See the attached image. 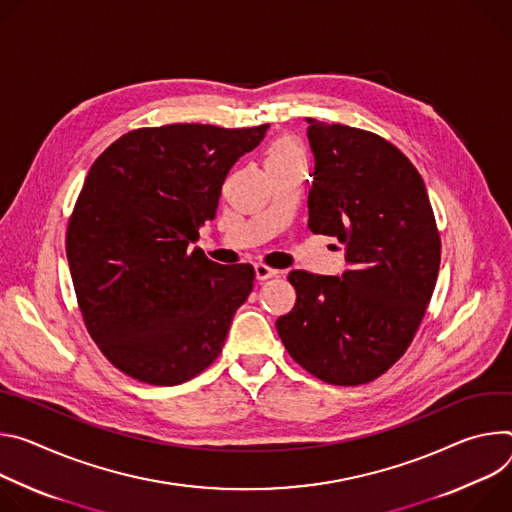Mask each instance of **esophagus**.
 <instances>
[{
    "label": "esophagus",
    "mask_w": 512,
    "mask_h": 512,
    "mask_svg": "<svg viewBox=\"0 0 512 512\" xmlns=\"http://www.w3.org/2000/svg\"><path fill=\"white\" fill-rule=\"evenodd\" d=\"M254 272H256V278H258V280H268V278H272V276L278 274L276 268H270V266H266V264H254Z\"/></svg>",
    "instance_id": "1"
}]
</instances>
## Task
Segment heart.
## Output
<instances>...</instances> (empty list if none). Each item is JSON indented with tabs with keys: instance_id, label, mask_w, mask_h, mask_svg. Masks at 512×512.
Instances as JSON below:
<instances>
[{
	"instance_id": "1",
	"label": "heart",
	"mask_w": 512,
	"mask_h": 512,
	"mask_svg": "<svg viewBox=\"0 0 512 512\" xmlns=\"http://www.w3.org/2000/svg\"><path fill=\"white\" fill-rule=\"evenodd\" d=\"M266 166H278V168H293V166H305V154L297 140L293 138H278L270 144L266 152Z\"/></svg>"
}]
</instances>
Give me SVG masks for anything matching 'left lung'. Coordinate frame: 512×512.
Masks as SVG:
<instances>
[{
  "label": "left lung",
  "instance_id": "left-lung-1",
  "mask_svg": "<svg viewBox=\"0 0 512 512\" xmlns=\"http://www.w3.org/2000/svg\"><path fill=\"white\" fill-rule=\"evenodd\" d=\"M315 156L309 230L346 246L342 276L293 270L291 313L276 329L323 382L366 384L399 360L427 311L441 242L425 183L388 140L307 118Z\"/></svg>",
  "mask_w": 512,
  "mask_h": 512
}]
</instances>
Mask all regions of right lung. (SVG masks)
<instances>
[{"instance_id":"right-lung-1","label":"right lung","mask_w":512,"mask_h":512,"mask_svg":"<svg viewBox=\"0 0 512 512\" xmlns=\"http://www.w3.org/2000/svg\"><path fill=\"white\" fill-rule=\"evenodd\" d=\"M268 124H170L118 138L93 162L67 230L81 315L124 374L175 386L221 352L254 287L250 264L211 262L191 244L215 217L221 185Z\"/></svg>"}]
</instances>
